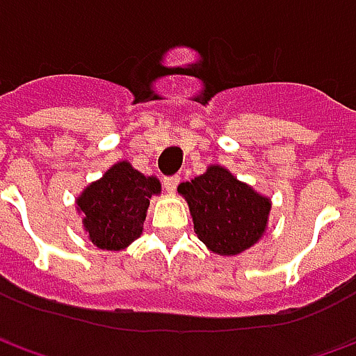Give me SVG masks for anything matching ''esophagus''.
<instances>
[{
  "label": "esophagus",
  "instance_id": "34e87169",
  "mask_svg": "<svg viewBox=\"0 0 356 356\" xmlns=\"http://www.w3.org/2000/svg\"><path fill=\"white\" fill-rule=\"evenodd\" d=\"M177 185H179V177H165L163 179V188L168 191L170 194H173L177 191Z\"/></svg>",
  "mask_w": 356,
  "mask_h": 356
}]
</instances>
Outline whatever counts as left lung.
<instances>
[{
	"instance_id": "8db88e82",
	"label": "left lung",
	"mask_w": 356,
	"mask_h": 356,
	"mask_svg": "<svg viewBox=\"0 0 356 356\" xmlns=\"http://www.w3.org/2000/svg\"><path fill=\"white\" fill-rule=\"evenodd\" d=\"M177 193L188 204L196 236L213 254H242L267 232L270 198L238 181L219 163L181 183Z\"/></svg>"
}]
</instances>
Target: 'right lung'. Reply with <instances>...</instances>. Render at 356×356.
<instances>
[{
	"label": "right lung",
	"mask_w": 356,
	"mask_h": 356,
	"mask_svg": "<svg viewBox=\"0 0 356 356\" xmlns=\"http://www.w3.org/2000/svg\"><path fill=\"white\" fill-rule=\"evenodd\" d=\"M160 193L154 175H143L127 160L114 163L76 198L89 242L108 252L125 250L143 234L150 198Z\"/></svg>",
	"instance_id": "1"
}]
</instances>
